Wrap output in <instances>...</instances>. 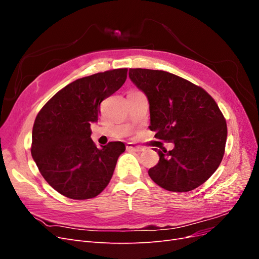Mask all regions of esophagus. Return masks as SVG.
<instances>
[{"mask_svg": "<svg viewBox=\"0 0 259 259\" xmlns=\"http://www.w3.org/2000/svg\"><path fill=\"white\" fill-rule=\"evenodd\" d=\"M126 149H127V150L136 151V152H142V151L145 150L144 147H142V146H136V145L132 144V143H128V144L126 145Z\"/></svg>", "mask_w": 259, "mask_h": 259, "instance_id": "esophagus-1", "label": "esophagus"}]
</instances>
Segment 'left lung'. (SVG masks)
I'll return each instance as SVG.
<instances>
[{"label": "left lung", "mask_w": 259, "mask_h": 259, "mask_svg": "<svg viewBox=\"0 0 259 259\" xmlns=\"http://www.w3.org/2000/svg\"><path fill=\"white\" fill-rule=\"evenodd\" d=\"M132 82L149 100L154 137L174 149H155L160 160L148 170L153 182L173 192L191 191L215 173L225 153L227 124L207 92L162 70L130 69Z\"/></svg>", "instance_id": "left-lung-1"}]
</instances>
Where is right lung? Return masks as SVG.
Here are the masks:
<instances>
[{"mask_svg": "<svg viewBox=\"0 0 259 259\" xmlns=\"http://www.w3.org/2000/svg\"><path fill=\"white\" fill-rule=\"evenodd\" d=\"M127 69H113L68 84L37 113L31 154L41 175L60 194L73 200L95 198L108 186L122 142L98 149L91 138L100 104L124 84Z\"/></svg>", "mask_w": 259, "mask_h": 259, "instance_id": "right-lung-1", "label": "right lung"}]
</instances>
